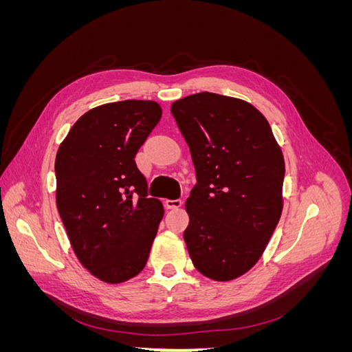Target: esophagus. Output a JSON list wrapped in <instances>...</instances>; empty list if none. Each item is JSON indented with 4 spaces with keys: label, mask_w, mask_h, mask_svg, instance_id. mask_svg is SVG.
<instances>
[{
    "label": "esophagus",
    "mask_w": 352,
    "mask_h": 352,
    "mask_svg": "<svg viewBox=\"0 0 352 352\" xmlns=\"http://www.w3.org/2000/svg\"><path fill=\"white\" fill-rule=\"evenodd\" d=\"M182 204H184V202H182V199H166V207L167 208H180V207H182Z\"/></svg>",
    "instance_id": "esophagus-1"
}]
</instances>
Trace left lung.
Masks as SVG:
<instances>
[{"instance_id": "left-lung-1", "label": "left lung", "mask_w": 352, "mask_h": 352, "mask_svg": "<svg viewBox=\"0 0 352 352\" xmlns=\"http://www.w3.org/2000/svg\"><path fill=\"white\" fill-rule=\"evenodd\" d=\"M197 185L184 232L195 269L217 282L260 260L283 208L285 160L265 117L250 102L199 92L172 104Z\"/></svg>"}]
</instances>
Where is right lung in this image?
<instances>
[{
    "label": "right lung",
    "mask_w": 352,
    "mask_h": 352,
    "mask_svg": "<svg viewBox=\"0 0 352 352\" xmlns=\"http://www.w3.org/2000/svg\"><path fill=\"white\" fill-rule=\"evenodd\" d=\"M155 101L109 102L72 126L56 157V201L78 260L107 283L140 274L164 216L135 155L162 119Z\"/></svg>",
    "instance_id": "1"
}]
</instances>
